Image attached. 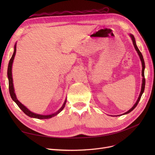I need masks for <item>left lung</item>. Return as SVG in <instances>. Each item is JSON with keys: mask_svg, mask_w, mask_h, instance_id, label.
Masks as SVG:
<instances>
[{"mask_svg": "<svg viewBox=\"0 0 155 155\" xmlns=\"http://www.w3.org/2000/svg\"><path fill=\"white\" fill-rule=\"evenodd\" d=\"M129 36L130 37V38H131V39H132V41H133V45H134V48H135V50H136V51H137V53H138V55H139V57H140V60H141V62H142V88H141V91H140V95H139V96H138V100H137V102L135 103V104L133 106V107L131 108L130 109H129L128 111H127L126 112H125V113H124V114H121V115H118V116H121V115H124V114H128V113H129V112H130L131 111H132L133 109H134V108L137 106V105H138V102H139V101L140 100V98H141V97H142V94L143 93V91H144V89H145V76H144V70H145V63H144V60H143V55H142V53L140 52V51L139 50V49H138V48L137 47V44H136V41H135V39H134V35H133V34H129Z\"/></svg>", "mask_w": 155, "mask_h": 155, "instance_id": "8db88e82", "label": "left lung"}]
</instances>
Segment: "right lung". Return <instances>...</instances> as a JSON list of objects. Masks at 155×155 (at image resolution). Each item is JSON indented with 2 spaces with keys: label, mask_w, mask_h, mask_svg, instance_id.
<instances>
[{
  "label": "right lung",
  "mask_w": 155,
  "mask_h": 155,
  "mask_svg": "<svg viewBox=\"0 0 155 155\" xmlns=\"http://www.w3.org/2000/svg\"><path fill=\"white\" fill-rule=\"evenodd\" d=\"M16 45L17 43L15 44L14 45V51L13 54L12 56V58L10 60V62H9L8 64V81H9V91H10V94L12 99L13 100V101H15L16 103V104L18 105V107L20 108V109L24 112V113L25 114H26L27 116H28L29 117H31V118H37V119H48V118H51L52 117L58 115L59 112L61 111L65 106V104H66L67 102V98L65 99V101L64 102L63 105H62V107L60 108V109L57 111L55 112V113L51 114L49 115H43V114H36L33 112L31 111H30L27 107H26L24 105L22 104L21 103L17 100L16 94L15 93V90H14V87H13V78H12V64H13V62L14 60V58H15V55L16 54Z\"/></svg>",
  "instance_id": "add662e5"
}]
</instances>
